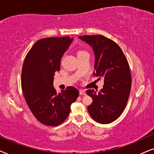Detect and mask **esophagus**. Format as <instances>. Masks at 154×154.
Segmentation results:
<instances>
[{
    "mask_svg": "<svg viewBox=\"0 0 154 154\" xmlns=\"http://www.w3.org/2000/svg\"><path fill=\"white\" fill-rule=\"evenodd\" d=\"M79 94H80L81 96L86 95V92H85V90H83V89H80V90H79Z\"/></svg>",
    "mask_w": 154,
    "mask_h": 154,
    "instance_id": "34e87169",
    "label": "esophagus"
}]
</instances>
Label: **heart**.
I'll return each mask as SVG.
<instances>
[{
  "mask_svg": "<svg viewBox=\"0 0 154 154\" xmlns=\"http://www.w3.org/2000/svg\"><path fill=\"white\" fill-rule=\"evenodd\" d=\"M85 51H79L78 52H77V54H80V53H85Z\"/></svg>",
  "mask_w": 154,
  "mask_h": 154,
  "instance_id": "1",
  "label": "heart"
}]
</instances>
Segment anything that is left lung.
Returning a JSON list of instances; mask_svg holds the SVG:
<instances>
[{
	"label": "left lung",
	"mask_w": 154,
	"mask_h": 154,
	"mask_svg": "<svg viewBox=\"0 0 154 154\" xmlns=\"http://www.w3.org/2000/svg\"><path fill=\"white\" fill-rule=\"evenodd\" d=\"M79 38L93 48L94 75L104 78L103 87L98 93L94 89L86 91L93 99L88 111L97 122L110 123L123 112L130 96L132 77L128 60L120 46L104 36H79Z\"/></svg>",
	"instance_id": "1"
}]
</instances>
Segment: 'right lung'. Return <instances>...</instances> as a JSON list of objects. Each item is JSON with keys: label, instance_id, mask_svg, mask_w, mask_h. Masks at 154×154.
I'll return each instance as SVG.
<instances>
[{"label": "right lung", "instance_id": "obj_1", "mask_svg": "<svg viewBox=\"0 0 154 154\" xmlns=\"http://www.w3.org/2000/svg\"><path fill=\"white\" fill-rule=\"evenodd\" d=\"M73 38L49 37L38 40L24 58L21 85L26 103L42 124L58 126L70 112V106L79 92L74 87L57 93L53 87L55 72L60 70V60Z\"/></svg>", "mask_w": 154, "mask_h": 154}]
</instances>
